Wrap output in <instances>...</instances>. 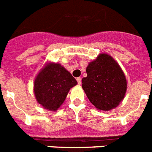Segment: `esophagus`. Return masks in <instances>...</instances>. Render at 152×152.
<instances>
[{
  "label": "esophagus",
  "instance_id": "obj_1",
  "mask_svg": "<svg viewBox=\"0 0 152 152\" xmlns=\"http://www.w3.org/2000/svg\"><path fill=\"white\" fill-rule=\"evenodd\" d=\"M76 80H77V83H78V84H81V78H80V77H77V78H76Z\"/></svg>",
  "mask_w": 152,
  "mask_h": 152
}]
</instances>
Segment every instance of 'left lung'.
Segmentation results:
<instances>
[{
    "label": "left lung",
    "instance_id": "1",
    "mask_svg": "<svg viewBox=\"0 0 152 152\" xmlns=\"http://www.w3.org/2000/svg\"><path fill=\"white\" fill-rule=\"evenodd\" d=\"M82 88L88 99L99 110L115 108L124 99L127 83L119 64L108 54L102 53L86 69Z\"/></svg>",
    "mask_w": 152,
    "mask_h": 152
}]
</instances>
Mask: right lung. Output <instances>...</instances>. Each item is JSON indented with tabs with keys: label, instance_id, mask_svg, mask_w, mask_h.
<instances>
[{
	"label": "right lung",
	"instance_id": "1",
	"mask_svg": "<svg viewBox=\"0 0 152 152\" xmlns=\"http://www.w3.org/2000/svg\"><path fill=\"white\" fill-rule=\"evenodd\" d=\"M77 84L72 74L60 64H48L34 80L37 101L49 110H57L65 100L69 89Z\"/></svg>",
	"mask_w": 152,
	"mask_h": 152
}]
</instances>
